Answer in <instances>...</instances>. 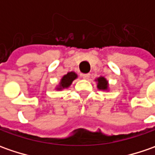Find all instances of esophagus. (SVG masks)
<instances>
[{"mask_svg": "<svg viewBox=\"0 0 155 155\" xmlns=\"http://www.w3.org/2000/svg\"><path fill=\"white\" fill-rule=\"evenodd\" d=\"M90 76H91V75L89 74V73H86V74H82V78H84V79H88V78H90Z\"/></svg>", "mask_w": 155, "mask_h": 155, "instance_id": "34e87169", "label": "esophagus"}]
</instances>
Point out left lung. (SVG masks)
<instances>
[{
    "label": "left lung",
    "instance_id": "8db88e82",
    "mask_svg": "<svg viewBox=\"0 0 155 155\" xmlns=\"http://www.w3.org/2000/svg\"><path fill=\"white\" fill-rule=\"evenodd\" d=\"M98 84H97V88L100 89V90H107L108 89V82L107 80L103 78V77H101V78H99L98 79Z\"/></svg>",
    "mask_w": 155,
    "mask_h": 155
}]
</instances>
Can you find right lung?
<instances>
[{"instance_id": "right-lung-1", "label": "right lung", "mask_w": 155, "mask_h": 155, "mask_svg": "<svg viewBox=\"0 0 155 155\" xmlns=\"http://www.w3.org/2000/svg\"><path fill=\"white\" fill-rule=\"evenodd\" d=\"M75 78H77V74L75 72H68L67 74L64 75L63 77L61 82H60V87L58 89L61 90V89H64V88L69 87L71 84L72 81L74 80Z\"/></svg>"}]
</instances>
